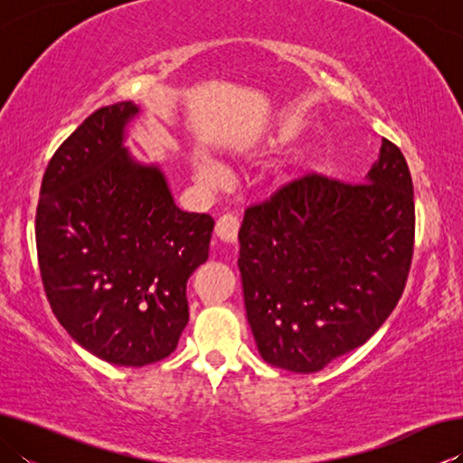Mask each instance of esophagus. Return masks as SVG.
Here are the masks:
<instances>
[{
  "label": "esophagus",
  "instance_id": "34e87169",
  "mask_svg": "<svg viewBox=\"0 0 463 463\" xmlns=\"http://www.w3.org/2000/svg\"><path fill=\"white\" fill-rule=\"evenodd\" d=\"M239 226H241L239 218L234 216V214H231V213L218 216V221H216V237L221 239V241H224V242H234V241H237V234H239Z\"/></svg>",
  "mask_w": 463,
  "mask_h": 463
}]
</instances>
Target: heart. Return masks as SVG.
<instances>
[{"label": "heart", "instance_id": "obj_1", "mask_svg": "<svg viewBox=\"0 0 463 463\" xmlns=\"http://www.w3.org/2000/svg\"><path fill=\"white\" fill-rule=\"evenodd\" d=\"M200 177L203 179V182H208V184H213V185H216L218 182H221V175H218V171H214L213 167H202L200 169Z\"/></svg>", "mask_w": 463, "mask_h": 463}]
</instances>
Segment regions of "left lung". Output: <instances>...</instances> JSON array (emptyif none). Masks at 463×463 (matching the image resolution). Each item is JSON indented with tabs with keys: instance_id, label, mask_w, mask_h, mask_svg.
<instances>
[{
	"instance_id": "8db88e82",
	"label": "left lung",
	"mask_w": 463,
	"mask_h": 463,
	"mask_svg": "<svg viewBox=\"0 0 463 463\" xmlns=\"http://www.w3.org/2000/svg\"><path fill=\"white\" fill-rule=\"evenodd\" d=\"M247 320L265 362L320 372L370 339L404 292L414 250L409 163L382 138L365 182L304 174L250 203L239 231Z\"/></svg>"
}]
</instances>
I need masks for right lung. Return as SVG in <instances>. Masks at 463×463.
<instances>
[{
  "label": "right lung",
  "instance_id": "obj_1",
  "mask_svg": "<svg viewBox=\"0 0 463 463\" xmlns=\"http://www.w3.org/2000/svg\"><path fill=\"white\" fill-rule=\"evenodd\" d=\"M118 101L88 116L46 165L36 250L46 298L73 339L114 365L174 354L190 320L185 286L208 260L214 221L184 213L159 167L132 161Z\"/></svg>",
  "mask_w": 463,
  "mask_h": 463
}]
</instances>
